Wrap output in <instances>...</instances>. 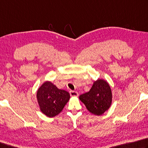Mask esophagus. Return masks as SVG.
<instances>
[{
	"instance_id": "1",
	"label": "esophagus",
	"mask_w": 148,
	"mask_h": 148,
	"mask_svg": "<svg viewBox=\"0 0 148 148\" xmlns=\"http://www.w3.org/2000/svg\"><path fill=\"white\" fill-rule=\"evenodd\" d=\"M70 95L71 96H78V93H77L76 91H74V90H70Z\"/></svg>"
}]
</instances>
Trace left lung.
Listing matches in <instances>:
<instances>
[{"mask_svg": "<svg viewBox=\"0 0 148 148\" xmlns=\"http://www.w3.org/2000/svg\"><path fill=\"white\" fill-rule=\"evenodd\" d=\"M87 110L95 115H101L111 106L112 93L108 83L103 79L94 82L88 92L79 96Z\"/></svg>", "mask_w": 148, "mask_h": 148, "instance_id": "1", "label": "left lung"}]
</instances>
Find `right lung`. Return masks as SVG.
Listing matches in <instances>:
<instances>
[{"label": "right lung", "mask_w": 148, "mask_h": 148, "mask_svg": "<svg viewBox=\"0 0 148 148\" xmlns=\"http://www.w3.org/2000/svg\"><path fill=\"white\" fill-rule=\"evenodd\" d=\"M37 98L42 113L51 118L60 113L69 100L70 95L51 82H46L37 90Z\"/></svg>", "instance_id": "right-lung-1"}]
</instances>
